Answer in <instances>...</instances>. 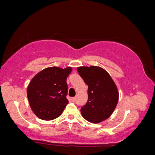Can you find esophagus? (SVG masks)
Wrapping results in <instances>:
<instances>
[{
    "label": "esophagus",
    "mask_w": 155,
    "mask_h": 155,
    "mask_svg": "<svg viewBox=\"0 0 155 155\" xmlns=\"http://www.w3.org/2000/svg\"><path fill=\"white\" fill-rule=\"evenodd\" d=\"M71 100L73 102H74L75 100H76V98H75V97H71Z\"/></svg>",
    "instance_id": "esophagus-1"
}]
</instances>
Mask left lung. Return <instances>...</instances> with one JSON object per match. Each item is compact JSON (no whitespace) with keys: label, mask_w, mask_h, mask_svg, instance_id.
<instances>
[{"label":"left lung","mask_w":155,"mask_h":155,"mask_svg":"<svg viewBox=\"0 0 155 155\" xmlns=\"http://www.w3.org/2000/svg\"><path fill=\"white\" fill-rule=\"evenodd\" d=\"M78 73L88 85V99L81 108L83 117L92 123L107 119L118 101V91L107 71L99 67H80Z\"/></svg>","instance_id":"1"}]
</instances>
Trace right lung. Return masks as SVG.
I'll return each instance as SVG.
<instances>
[{
	"instance_id": "1",
	"label": "right lung",
	"mask_w": 155,
	"mask_h": 155,
	"mask_svg": "<svg viewBox=\"0 0 155 155\" xmlns=\"http://www.w3.org/2000/svg\"><path fill=\"white\" fill-rule=\"evenodd\" d=\"M71 68L52 67L38 73L30 83L27 95L30 106L40 119L51 120L59 117L69 103L67 78Z\"/></svg>"
}]
</instances>
